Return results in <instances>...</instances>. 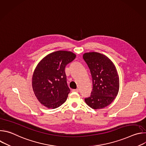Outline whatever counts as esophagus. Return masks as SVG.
<instances>
[{
	"label": "esophagus",
	"mask_w": 146,
	"mask_h": 146,
	"mask_svg": "<svg viewBox=\"0 0 146 146\" xmlns=\"http://www.w3.org/2000/svg\"><path fill=\"white\" fill-rule=\"evenodd\" d=\"M73 92H78V89H74L72 90Z\"/></svg>",
	"instance_id": "esophagus-1"
}]
</instances>
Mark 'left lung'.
<instances>
[{
    "label": "left lung",
    "instance_id": "left-lung-1",
    "mask_svg": "<svg viewBox=\"0 0 146 146\" xmlns=\"http://www.w3.org/2000/svg\"><path fill=\"white\" fill-rule=\"evenodd\" d=\"M90 70L93 89L90 97L85 99L93 109L107 107L117 96L119 88V76L115 65L107 56L96 52L83 54Z\"/></svg>",
    "mask_w": 146,
    "mask_h": 146
}]
</instances>
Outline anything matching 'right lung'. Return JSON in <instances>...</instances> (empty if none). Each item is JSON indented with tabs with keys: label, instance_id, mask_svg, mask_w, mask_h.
<instances>
[{
	"label": "right lung",
	"instance_id": "obj_1",
	"mask_svg": "<svg viewBox=\"0 0 146 146\" xmlns=\"http://www.w3.org/2000/svg\"><path fill=\"white\" fill-rule=\"evenodd\" d=\"M76 56L71 51H55L37 65L32 76V88L38 102L45 107L54 109L66 102L70 90L65 69Z\"/></svg>",
	"mask_w": 146,
	"mask_h": 146
}]
</instances>
